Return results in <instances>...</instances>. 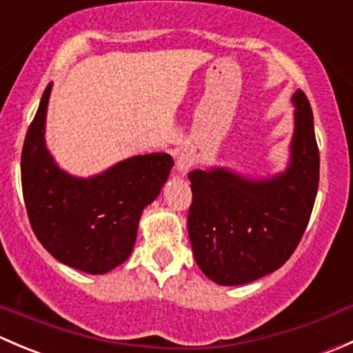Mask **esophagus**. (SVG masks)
Masks as SVG:
<instances>
[{
    "label": "esophagus",
    "mask_w": 353,
    "mask_h": 353,
    "mask_svg": "<svg viewBox=\"0 0 353 353\" xmlns=\"http://www.w3.org/2000/svg\"><path fill=\"white\" fill-rule=\"evenodd\" d=\"M191 165H193V154H191L190 150H186V148H184L183 152H179V155H177V159H176V169H177V172L179 174H186L188 170L191 169Z\"/></svg>",
    "instance_id": "esophagus-1"
}]
</instances>
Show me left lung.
I'll return each mask as SVG.
<instances>
[{"label":"left lung","instance_id":"8db88e82","mask_svg":"<svg viewBox=\"0 0 353 353\" xmlns=\"http://www.w3.org/2000/svg\"><path fill=\"white\" fill-rule=\"evenodd\" d=\"M294 134L283 172L248 177L227 167L190 172L188 232L201 272L219 285H244L279 270L302 239L319 184L314 117L304 92L292 95Z\"/></svg>","mask_w":353,"mask_h":353}]
</instances>
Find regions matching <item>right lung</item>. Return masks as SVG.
<instances>
[{"label":"right lung","instance_id":"obj_1","mask_svg":"<svg viewBox=\"0 0 353 353\" xmlns=\"http://www.w3.org/2000/svg\"><path fill=\"white\" fill-rule=\"evenodd\" d=\"M48 85L25 137L22 190L41 244L63 265L104 275L130 258L141 213L174 165L169 154L134 155L90 177L68 174L46 147Z\"/></svg>","mask_w":353,"mask_h":353}]
</instances>
